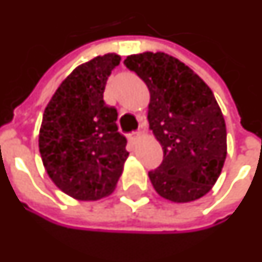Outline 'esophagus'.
<instances>
[{"mask_svg": "<svg viewBox=\"0 0 262 262\" xmlns=\"http://www.w3.org/2000/svg\"><path fill=\"white\" fill-rule=\"evenodd\" d=\"M139 139H140V133L139 132H133L132 135H129V142L130 143H136Z\"/></svg>", "mask_w": 262, "mask_h": 262, "instance_id": "1", "label": "esophagus"}]
</instances>
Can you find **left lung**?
<instances>
[{
	"mask_svg": "<svg viewBox=\"0 0 262 262\" xmlns=\"http://www.w3.org/2000/svg\"><path fill=\"white\" fill-rule=\"evenodd\" d=\"M125 65L149 88V129L163 149L150 182L166 200H199L213 188L227 157L226 122L211 89L164 52L129 55Z\"/></svg>",
	"mask_w": 262,
	"mask_h": 262,
	"instance_id": "obj_1",
	"label": "left lung"
}]
</instances>
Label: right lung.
Masks as SVG:
<instances>
[{"label": "right lung", "mask_w": 262, "mask_h": 262, "mask_svg": "<svg viewBox=\"0 0 262 262\" xmlns=\"http://www.w3.org/2000/svg\"><path fill=\"white\" fill-rule=\"evenodd\" d=\"M120 55H99L75 68L45 107L39 153L51 180L75 200L113 193L129 151L118 132V112L103 102L106 80Z\"/></svg>", "instance_id": "1"}]
</instances>
